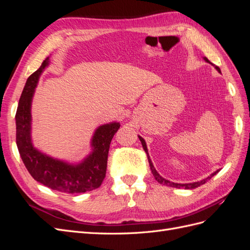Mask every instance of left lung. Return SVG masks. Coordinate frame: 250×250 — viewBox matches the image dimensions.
Wrapping results in <instances>:
<instances>
[{
  "label": "left lung",
  "mask_w": 250,
  "mask_h": 250,
  "mask_svg": "<svg viewBox=\"0 0 250 250\" xmlns=\"http://www.w3.org/2000/svg\"><path fill=\"white\" fill-rule=\"evenodd\" d=\"M204 60H206L207 62H209V60H208L207 57H204ZM215 67H216V70H217L219 73H221L220 69H219L218 66H215ZM139 139H140V141H141V143H142V146H143L144 150H145V152L147 153V156H148V162H149V165H150L151 172H152V174H153V176H154L155 180H157L158 183L162 184V185H166V186H169V187H172V188H197V187H199V186H201V185H204V184H206L208 179H210L211 177H213V176L215 175V174H217V173L219 172V170H217L216 172H214L213 174H211L210 176L207 177L206 179H202V180H200V181H197V183H192V184H175V183H171V181H169V180H167V179L163 178V177L160 175V174L157 173V171L155 170V168H154V166H153L152 162H151L150 157H149V154H148V149H147V146H146L145 140H144L142 137H140V135H139Z\"/></svg>",
  "instance_id": "8db88e82"
}]
</instances>
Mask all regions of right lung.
I'll return each mask as SVG.
<instances>
[{
  "instance_id": "1",
  "label": "right lung",
  "mask_w": 250,
  "mask_h": 250,
  "mask_svg": "<svg viewBox=\"0 0 250 250\" xmlns=\"http://www.w3.org/2000/svg\"><path fill=\"white\" fill-rule=\"evenodd\" d=\"M49 64V57L27 79L16 115L17 145L31 176L52 190L62 193H85L99 188L106 174L110 142L120 128L109 123L97 128L92 139L93 152L78 165L55 160L35 149L31 142V102L41 74Z\"/></svg>"
}]
</instances>
